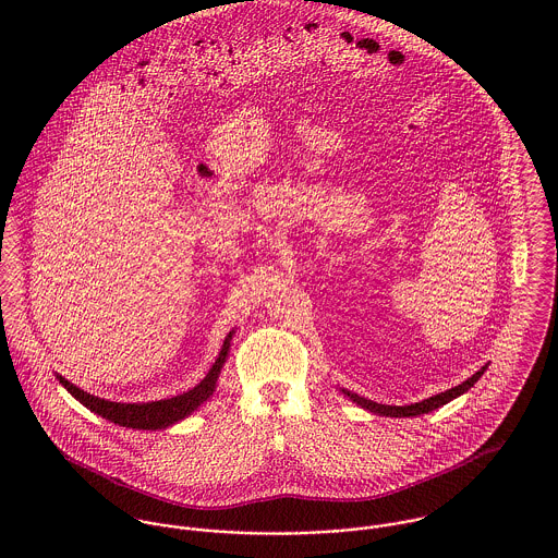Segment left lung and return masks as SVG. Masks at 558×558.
Masks as SVG:
<instances>
[{
    "label": "left lung",
    "mask_w": 558,
    "mask_h": 558,
    "mask_svg": "<svg viewBox=\"0 0 558 558\" xmlns=\"http://www.w3.org/2000/svg\"><path fill=\"white\" fill-rule=\"evenodd\" d=\"M483 372H485V367H481L477 374H475L473 378H469L466 383H462V385H458V387H453V389H449V391H445V393H438V396H434V398L423 399V401H418V403H410V405H385V403H376V401H372V399L361 398V396L350 393V391H343V396H348L352 401H356L361 408H365V410H369V412H374V414H380V416H416V414L432 412V410H436V408L449 403L451 399L466 393V391L477 383L478 378L483 376Z\"/></svg>",
    "instance_id": "obj_1"
}]
</instances>
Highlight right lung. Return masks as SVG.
<instances>
[{
  "label": "right lung",
  "instance_id": "1",
  "mask_svg": "<svg viewBox=\"0 0 558 558\" xmlns=\"http://www.w3.org/2000/svg\"><path fill=\"white\" fill-rule=\"evenodd\" d=\"M230 339H232V332L226 337L221 354L215 361V365L210 367L208 376L197 387H193L191 391L175 396V398L148 401V403H118V401L94 398V396L77 389L75 385H71L62 376H58V380L73 398L80 399L85 408H89L92 412L100 414L102 418H107L111 423H118L122 427H133V429H162V427L173 425L175 421L189 416L193 410H197L206 399L213 396V391L217 387V378L221 374V367H223L228 350H230Z\"/></svg>",
  "mask_w": 558,
  "mask_h": 558
}]
</instances>
